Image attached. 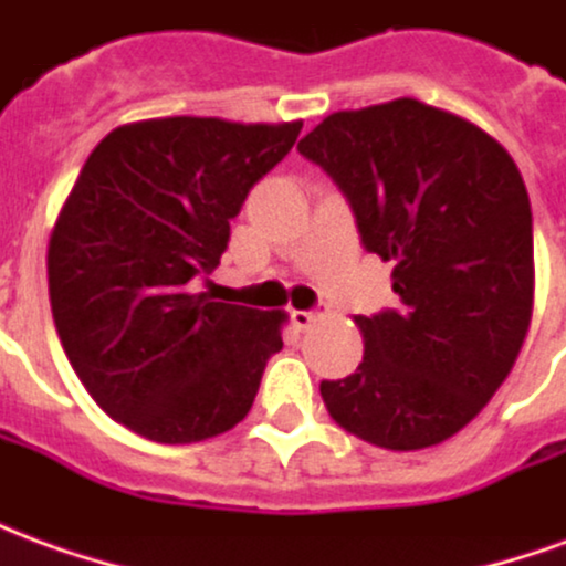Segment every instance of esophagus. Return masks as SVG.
I'll list each match as a JSON object with an SVG mask.
<instances>
[{"label":"esophagus","instance_id":"34e87169","mask_svg":"<svg viewBox=\"0 0 566 566\" xmlns=\"http://www.w3.org/2000/svg\"><path fill=\"white\" fill-rule=\"evenodd\" d=\"M291 321H294L296 331H306V327H312V324L318 321V312H312V308H294V312H291Z\"/></svg>","mask_w":566,"mask_h":566}]
</instances>
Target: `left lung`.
<instances>
[{"label": "left lung", "mask_w": 566, "mask_h": 566, "mask_svg": "<svg viewBox=\"0 0 566 566\" xmlns=\"http://www.w3.org/2000/svg\"><path fill=\"white\" fill-rule=\"evenodd\" d=\"M394 263L400 308L357 315L364 360L321 381L348 433L391 451L454 437L510 376L534 308V218L518 166L488 133L418 99L324 117L296 145Z\"/></svg>", "instance_id": "obj_1"}]
</instances>
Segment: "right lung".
I'll use <instances>...</instances> for the list:
<instances>
[{"instance_id":"obj_1","label":"right lung","mask_w":566,"mask_h":566,"mask_svg":"<svg viewBox=\"0 0 566 566\" xmlns=\"http://www.w3.org/2000/svg\"><path fill=\"white\" fill-rule=\"evenodd\" d=\"M300 129L157 117L112 129L84 163L48 245L51 312L81 385L133 433L185 446L248 416L284 312L190 282L221 263L248 190Z\"/></svg>"}]
</instances>
